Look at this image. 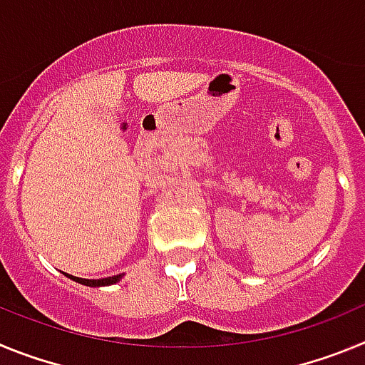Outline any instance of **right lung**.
I'll use <instances>...</instances> for the list:
<instances>
[{"instance_id":"add662e5","label":"right lung","mask_w":365,"mask_h":365,"mask_svg":"<svg viewBox=\"0 0 365 365\" xmlns=\"http://www.w3.org/2000/svg\"><path fill=\"white\" fill-rule=\"evenodd\" d=\"M71 279H74V282L82 283V285H87V287H106V285H113V283L120 282L122 274H117V276H111V278H102V279H83V278H76V276H71V274H67Z\"/></svg>"}]
</instances>
